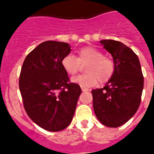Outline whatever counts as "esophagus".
I'll list each match as a JSON object with an SVG mask.
<instances>
[{
  "instance_id": "1",
  "label": "esophagus",
  "mask_w": 154,
  "mask_h": 154,
  "mask_svg": "<svg viewBox=\"0 0 154 154\" xmlns=\"http://www.w3.org/2000/svg\"><path fill=\"white\" fill-rule=\"evenodd\" d=\"M81 88H82V90L83 91V92H85V91H88V90H89V89H86V88H85V87L81 86Z\"/></svg>"
}]
</instances>
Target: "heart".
Returning <instances> with one entry per match:
<instances>
[{
    "instance_id": "heart-1",
    "label": "heart",
    "mask_w": 154,
    "mask_h": 154,
    "mask_svg": "<svg viewBox=\"0 0 154 154\" xmlns=\"http://www.w3.org/2000/svg\"><path fill=\"white\" fill-rule=\"evenodd\" d=\"M62 65L64 70L70 75H74L86 65V74L72 79L75 83L89 88L96 85L106 83L112 77L116 70L115 62L109 57L104 56L101 51L91 46L84 47L77 51V58L68 54L63 57Z\"/></svg>"
}]
</instances>
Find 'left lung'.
<instances>
[{"mask_svg":"<svg viewBox=\"0 0 154 154\" xmlns=\"http://www.w3.org/2000/svg\"><path fill=\"white\" fill-rule=\"evenodd\" d=\"M100 43L112 55L116 64L112 77L102 89L92 90L93 109L100 123L108 127H119L137 112L143 89V75L134 51L114 40Z\"/></svg>","mask_w":154,"mask_h":154,"instance_id":"left-lung-1","label":"left lung"}]
</instances>
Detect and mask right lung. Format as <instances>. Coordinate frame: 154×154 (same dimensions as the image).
Segmentation results:
<instances>
[{
  "instance_id": "obj_1",
  "label": "right lung",
  "mask_w": 154,
  "mask_h": 154,
  "mask_svg": "<svg viewBox=\"0 0 154 154\" xmlns=\"http://www.w3.org/2000/svg\"><path fill=\"white\" fill-rule=\"evenodd\" d=\"M70 51L68 43L44 42L27 55L21 67L19 89L24 109L48 131H61L70 124L82 92L62 65Z\"/></svg>"
}]
</instances>
